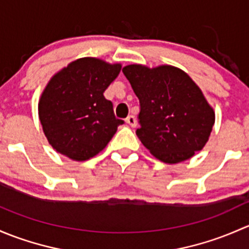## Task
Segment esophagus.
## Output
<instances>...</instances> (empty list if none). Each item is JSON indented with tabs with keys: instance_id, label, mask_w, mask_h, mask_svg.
<instances>
[{
	"instance_id": "34e87169",
	"label": "esophagus",
	"mask_w": 249,
	"mask_h": 249,
	"mask_svg": "<svg viewBox=\"0 0 249 249\" xmlns=\"http://www.w3.org/2000/svg\"><path fill=\"white\" fill-rule=\"evenodd\" d=\"M125 122H127V124L130 125V127H135V125H137V119H135L133 115H129V116L125 119Z\"/></svg>"
}]
</instances>
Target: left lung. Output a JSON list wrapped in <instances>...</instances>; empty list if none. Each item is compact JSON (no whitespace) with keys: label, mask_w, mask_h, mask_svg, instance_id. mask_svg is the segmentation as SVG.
I'll list each match as a JSON object with an SVG mask.
<instances>
[{"label":"left lung","mask_w":249,"mask_h":249,"mask_svg":"<svg viewBox=\"0 0 249 249\" xmlns=\"http://www.w3.org/2000/svg\"><path fill=\"white\" fill-rule=\"evenodd\" d=\"M122 71L140 101L137 135L153 157L176 164L204 148L216 115L186 71L170 65L150 68L139 63Z\"/></svg>","instance_id":"1"}]
</instances>
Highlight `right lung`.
I'll return each instance as SVG.
<instances>
[{
    "label": "right lung",
    "mask_w": 249,
    "mask_h": 249,
    "mask_svg": "<svg viewBox=\"0 0 249 249\" xmlns=\"http://www.w3.org/2000/svg\"><path fill=\"white\" fill-rule=\"evenodd\" d=\"M121 68V63L81 57L51 76L39 97L38 116L56 152L84 162L106 148L124 124L103 94Z\"/></svg>",
    "instance_id": "right-lung-1"
}]
</instances>
